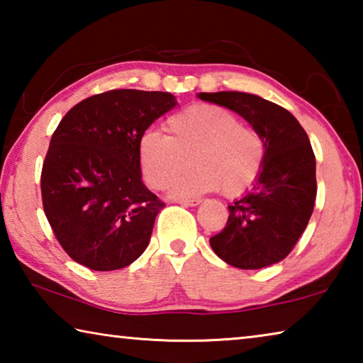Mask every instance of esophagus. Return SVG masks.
Segmentation results:
<instances>
[{
	"label": "esophagus",
	"instance_id": "obj_1",
	"mask_svg": "<svg viewBox=\"0 0 363 363\" xmlns=\"http://www.w3.org/2000/svg\"><path fill=\"white\" fill-rule=\"evenodd\" d=\"M176 203L184 205V206H196L200 205V200L199 199H192V200H174Z\"/></svg>",
	"mask_w": 363,
	"mask_h": 363
}]
</instances>
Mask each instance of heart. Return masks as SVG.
<instances>
[{"label":"heart","mask_w":363,"mask_h":363,"mask_svg":"<svg viewBox=\"0 0 363 363\" xmlns=\"http://www.w3.org/2000/svg\"><path fill=\"white\" fill-rule=\"evenodd\" d=\"M167 136L147 131L139 140V162L153 189H167L190 164L196 167L174 182V195H200L223 189L238 196L255 186L266 144L253 126L232 110L194 104L164 121Z\"/></svg>","instance_id":"b5f03b06"}]
</instances>
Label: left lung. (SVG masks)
Wrapping results in <instances>:
<instances>
[{"label": "left lung", "mask_w": 363, "mask_h": 363, "mask_svg": "<svg viewBox=\"0 0 363 363\" xmlns=\"http://www.w3.org/2000/svg\"><path fill=\"white\" fill-rule=\"evenodd\" d=\"M201 101L233 110L266 144L262 171L253 189L229 205V219L210 238L214 253L238 269H262L291 253L314 211L315 155L299 121L259 96L220 91Z\"/></svg>", "instance_id": "1"}]
</instances>
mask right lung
Segmentation results:
<instances>
[{
    "mask_svg": "<svg viewBox=\"0 0 363 363\" xmlns=\"http://www.w3.org/2000/svg\"><path fill=\"white\" fill-rule=\"evenodd\" d=\"M176 104L162 91L112 89L78 102L60 120L43 163L41 196L73 261L107 272L145 251L164 203L140 179L139 140Z\"/></svg>",
    "mask_w": 363,
    "mask_h": 363,
    "instance_id": "right-lung-1",
    "label": "right lung"
}]
</instances>
